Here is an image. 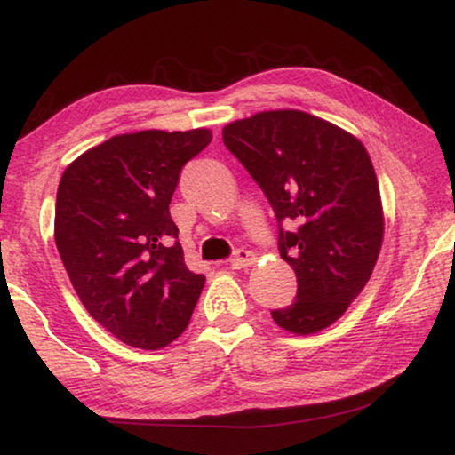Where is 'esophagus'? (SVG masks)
<instances>
[{
  "instance_id": "1",
  "label": "esophagus",
  "mask_w": 455,
  "mask_h": 455,
  "mask_svg": "<svg viewBox=\"0 0 455 455\" xmlns=\"http://www.w3.org/2000/svg\"><path fill=\"white\" fill-rule=\"evenodd\" d=\"M255 261H257V257L251 253V251L239 249V251H235V257L230 259V267H233V269H247V267L255 265Z\"/></svg>"
}]
</instances>
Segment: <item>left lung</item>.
Wrapping results in <instances>:
<instances>
[{
	"mask_svg": "<svg viewBox=\"0 0 455 455\" xmlns=\"http://www.w3.org/2000/svg\"><path fill=\"white\" fill-rule=\"evenodd\" d=\"M222 141L269 198L279 222L281 259L298 277L291 306L273 322L298 336L318 334L369 283L383 247L379 180L363 141L298 109L233 121Z\"/></svg>",
	"mask_w": 455,
	"mask_h": 455,
	"instance_id": "obj_1",
	"label": "left lung"
}]
</instances>
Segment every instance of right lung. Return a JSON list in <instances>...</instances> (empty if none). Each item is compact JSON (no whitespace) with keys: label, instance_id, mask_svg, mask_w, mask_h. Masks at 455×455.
Returning <instances> with one entry per match:
<instances>
[{"label":"right lung","instance_id":"right-lung-1","mask_svg":"<svg viewBox=\"0 0 455 455\" xmlns=\"http://www.w3.org/2000/svg\"><path fill=\"white\" fill-rule=\"evenodd\" d=\"M211 140L206 127L113 135L60 178L56 249L86 312L124 344L164 348L192 318L206 277L184 263L170 202Z\"/></svg>","mask_w":455,"mask_h":455}]
</instances>
